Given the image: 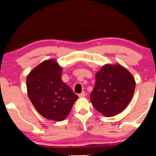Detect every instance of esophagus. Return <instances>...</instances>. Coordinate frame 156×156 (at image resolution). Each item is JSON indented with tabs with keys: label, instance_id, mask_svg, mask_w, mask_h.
Returning a JSON list of instances; mask_svg holds the SVG:
<instances>
[{
	"label": "esophagus",
	"instance_id": "34e87169",
	"mask_svg": "<svg viewBox=\"0 0 156 156\" xmlns=\"http://www.w3.org/2000/svg\"><path fill=\"white\" fill-rule=\"evenodd\" d=\"M85 95H86V94H85V92H84V91H83V92H82L81 94H78V97H84Z\"/></svg>",
	"mask_w": 156,
	"mask_h": 156
}]
</instances>
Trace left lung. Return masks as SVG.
I'll list each match as a JSON object with an SVG mask.
<instances>
[{"label": "left lung", "instance_id": "obj_1", "mask_svg": "<svg viewBox=\"0 0 156 156\" xmlns=\"http://www.w3.org/2000/svg\"><path fill=\"white\" fill-rule=\"evenodd\" d=\"M90 102L97 111L113 117L127 107L133 97L135 80L130 72L119 64L104 65L95 76Z\"/></svg>", "mask_w": 156, "mask_h": 156}]
</instances>
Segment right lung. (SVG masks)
<instances>
[{
    "label": "right lung",
    "mask_w": 156,
    "mask_h": 156,
    "mask_svg": "<svg viewBox=\"0 0 156 156\" xmlns=\"http://www.w3.org/2000/svg\"><path fill=\"white\" fill-rule=\"evenodd\" d=\"M62 67L51 59L36 66L27 77L28 97L37 111L48 120L64 121L78 98L62 80Z\"/></svg>",
    "instance_id": "add662e5"
}]
</instances>
